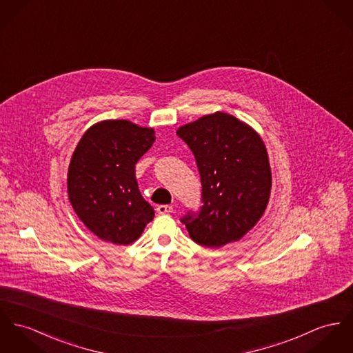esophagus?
<instances>
[{"label":"esophagus","mask_w":353,"mask_h":353,"mask_svg":"<svg viewBox=\"0 0 353 353\" xmlns=\"http://www.w3.org/2000/svg\"><path fill=\"white\" fill-rule=\"evenodd\" d=\"M157 212H159L160 215L170 214V212H173V207H172V205H159V207H157Z\"/></svg>","instance_id":"1"}]
</instances>
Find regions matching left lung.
I'll return each mask as SVG.
<instances>
[{"label":"left lung","mask_w":353,"mask_h":353,"mask_svg":"<svg viewBox=\"0 0 353 353\" xmlns=\"http://www.w3.org/2000/svg\"><path fill=\"white\" fill-rule=\"evenodd\" d=\"M201 180V208L181 219L193 242L221 247L236 242L262 217L272 169L259 134L234 115L217 111L179 128Z\"/></svg>","instance_id":"8db88e82"}]
</instances>
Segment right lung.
Wrapping results in <instances>:
<instances>
[{"label":"right lung","mask_w":353,"mask_h":353,"mask_svg":"<svg viewBox=\"0 0 353 353\" xmlns=\"http://www.w3.org/2000/svg\"><path fill=\"white\" fill-rule=\"evenodd\" d=\"M154 141L150 128L108 119L92 125L75 148L68 199L84 225L102 241L133 243L153 220L154 210L138 190L136 163Z\"/></svg>","instance_id":"right-lung-1"}]
</instances>
